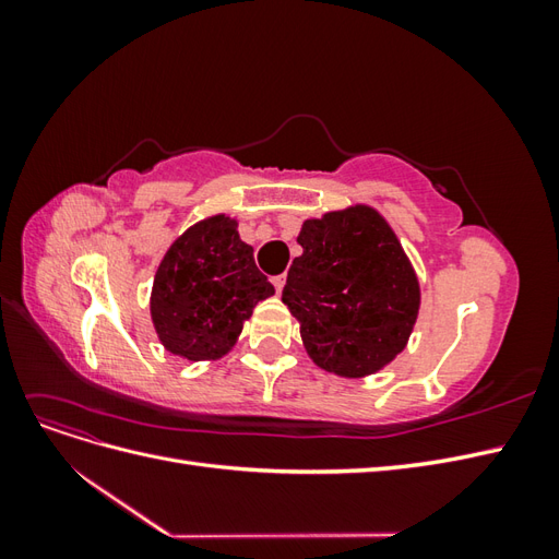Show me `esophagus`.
I'll return each instance as SVG.
<instances>
[{
  "label": "esophagus",
  "instance_id": "esophagus-1",
  "mask_svg": "<svg viewBox=\"0 0 559 559\" xmlns=\"http://www.w3.org/2000/svg\"><path fill=\"white\" fill-rule=\"evenodd\" d=\"M284 284H286V275H275L273 277V286L277 289V294L284 289Z\"/></svg>",
  "mask_w": 559,
  "mask_h": 559
}]
</instances>
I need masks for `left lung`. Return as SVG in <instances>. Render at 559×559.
I'll return each mask as SVG.
<instances>
[{
	"instance_id": "obj_1",
	"label": "left lung",
	"mask_w": 559,
	"mask_h": 559,
	"mask_svg": "<svg viewBox=\"0 0 559 559\" xmlns=\"http://www.w3.org/2000/svg\"><path fill=\"white\" fill-rule=\"evenodd\" d=\"M282 302L310 359L343 378L378 373L413 333L419 282L384 218L366 205L308 218Z\"/></svg>"
}]
</instances>
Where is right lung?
Masks as SVG:
<instances>
[{
	"label": "right lung",
	"mask_w": 559,
	"mask_h": 559,
	"mask_svg": "<svg viewBox=\"0 0 559 559\" xmlns=\"http://www.w3.org/2000/svg\"><path fill=\"white\" fill-rule=\"evenodd\" d=\"M275 294L253 249L226 214L186 230L163 257L151 319L167 352L189 361L218 359L235 345L259 300Z\"/></svg>",
	"instance_id": "obj_1"
}]
</instances>
